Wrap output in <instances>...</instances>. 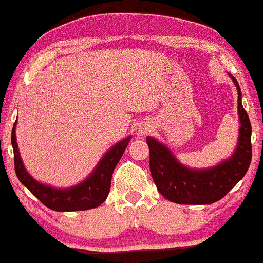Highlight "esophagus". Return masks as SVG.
Instances as JSON below:
<instances>
[{
	"label": "esophagus",
	"mask_w": 263,
	"mask_h": 263,
	"mask_svg": "<svg viewBox=\"0 0 263 263\" xmlns=\"http://www.w3.org/2000/svg\"><path fill=\"white\" fill-rule=\"evenodd\" d=\"M151 131V127H144V128H141V134H148V132Z\"/></svg>",
	"instance_id": "esophagus-1"
}]
</instances>
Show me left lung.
Masks as SVG:
<instances>
[{"label":"left lung","instance_id":"left-lung-1","mask_svg":"<svg viewBox=\"0 0 263 263\" xmlns=\"http://www.w3.org/2000/svg\"><path fill=\"white\" fill-rule=\"evenodd\" d=\"M237 109L240 118L239 144L231 158L208 170H192L180 165L165 145L146 137L149 166L157 190L168 201L183 205H205L224 197L244 178L252 161V126L241 105L237 80Z\"/></svg>","mask_w":263,"mask_h":263}]
</instances>
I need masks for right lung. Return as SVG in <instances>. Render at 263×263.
<instances>
[{"instance_id":"right-lung-1","label":"right lung","mask_w":263,"mask_h":263,"mask_svg":"<svg viewBox=\"0 0 263 263\" xmlns=\"http://www.w3.org/2000/svg\"><path fill=\"white\" fill-rule=\"evenodd\" d=\"M15 123L11 132V144L14 149V167L15 174L24 187L28 188L32 195L37 197L46 208L55 212H76L97 208L106 200L111 185V175L115 166L123 156L131 137L122 140L112 146L98 163L96 170L79 185L68 190H55L39 183L26 171L21 154L18 151L15 137Z\"/></svg>"}]
</instances>
